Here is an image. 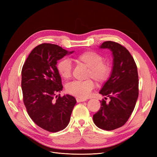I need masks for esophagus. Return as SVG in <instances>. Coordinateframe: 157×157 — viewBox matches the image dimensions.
I'll return each instance as SVG.
<instances>
[{
    "mask_svg": "<svg viewBox=\"0 0 157 157\" xmlns=\"http://www.w3.org/2000/svg\"><path fill=\"white\" fill-rule=\"evenodd\" d=\"M76 100H77V103H80V102H82V101H86V99H80V98H77V99H76Z\"/></svg>",
    "mask_w": 157,
    "mask_h": 157,
    "instance_id": "obj_1",
    "label": "esophagus"
}]
</instances>
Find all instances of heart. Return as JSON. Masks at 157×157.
Returning <instances> with one entry per match:
<instances>
[{"mask_svg": "<svg viewBox=\"0 0 157 157\" xmlns=\"http://www.w3.org/2000/svg\"><path fill=\"white\" fill-rule=\"evenodd\" d=\"M77 63L88 67L86 78H92L98 84L105 82L111 74L110 64L103 61L102 55L94 50H87L74 57ZM59 75L64 79H68L72 75L73 67L67 59L60 60L57 65ZM94 88V82L91 79L84 81L75 80L66 85L65 90L68 94L79 98H87Z\"/></svg>", "mask_w": 157, "mask_h": 157, "instance_id": "b5f03b06", "label": "heart"}]
</instances>
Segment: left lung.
Wrapping results in <instances>:
<instances>
[{
  "label": "left lung",
  "mask_w": 157,
  "mask_h": 157,
  "mask_svg": "<svg viewBox=\"0 0 157 157\" xmlns=\"http://www.w3.org/2000/svg\"><path fill=\"white\" fill-rule=\"evenodd\" d=\"M101 48L110 49L113 55V67L110 78L99 92L111 101L103 99L99 110L93 120L98 128L113 130L124 125L132 115L139 95L137 65L124 46L113 41H105Z\"/></svg>",
  "instance_id": "obj_1"
}]
</instances>
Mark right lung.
Segmentation results:
<instances>
[{
	"label": "right lung",
	"instance_id": "obj_1",
	"mask_svg": "<svg viewBox=\"0 0 157 157\" xmlns=\"http://www.w3.org/2000/svg\"><path fill=\"white\" fill-rule=\"evenodd\" d=\"M67 53L58 45L42 43L31 51L22 67L23 101L28 115L37 126L50 132L67 126L76 104L70 95L55 96L63 88L57 61Z\"/></svg>",
	"mask_w": 157,
	"mask_h": 157
}]
</instances>
